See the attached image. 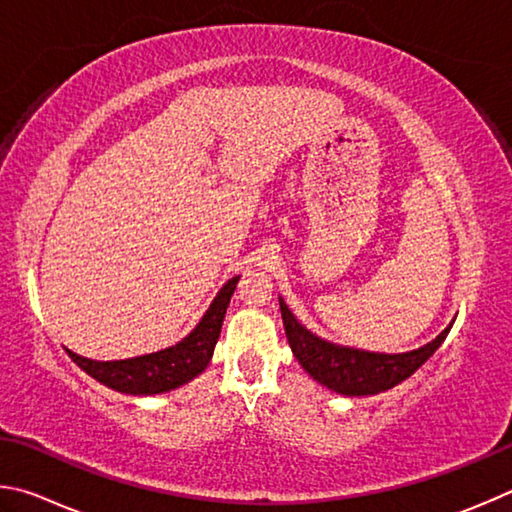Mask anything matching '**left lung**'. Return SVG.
<instances>
[{"label": "left lung", "mask_w": 512, "mask_h": 512, "mask_svg": "<svg viewBox=\"0 0 512 512\" xmlns=\"http://www.w3.org/2000/svg\"><path fill=\"white\" fill-rule=\"evenodd\" d=\"M279 306L285 335H288L290 348L299 364L306 369L312 380H317L326 389L342 393V396L348 398L375 396V393L389 391L396 384L405 382L409 375H414L438 351V346L445 342L447 333L454 326L452 319L450 326L441 335L432 339L429 344L416 348V351L373 353L321 339L292 315V310L285 306L281 297Z\"/></svg>", "instance_id": "obj_1"}]
</instances>
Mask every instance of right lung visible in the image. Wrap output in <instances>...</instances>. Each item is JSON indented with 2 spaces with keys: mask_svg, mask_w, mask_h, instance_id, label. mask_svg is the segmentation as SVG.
<instances>
[{
  "mask_svg": "<svg viewBox=\"0 0 512 512\" xmlns=\"http://www.w3.org/2000/svg\"><path fill=\"white\" fill-rule=\"evenodd\" d=\"M238 281L240 276H233V279L224 283L211 301L209 310L204 312L200 324L182 342L168 346L164 351L112 362L89 360V357L69 351V348L67 353L94 380L114 391L130 393V396H155V393L184 387L186 382L197 378L209 366L213 348L218 344L224 315H227L231 294L236 290Z\"/></svg>",
  "mask_w": 512,
  "mask_h": 512,
  "instance_id": "add662e5",
  "label": "right lung"
}]
</instances>
